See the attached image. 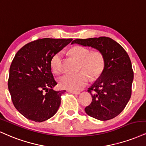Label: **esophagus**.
<instances>
[{
  "label": "esophagus",
  "mask_w": 146,
  "mask_h": 146,
  "mask_svg": "<svg viewBox=\"0 0 146 146\" xmlns=\"http://www.w3.org/2000/svg\"><path fill=\"white\" fill-rule=\"evenodd\" d=\"M70 93L72 94H76V95H78V94H80L79 92H75V91H69Z\"/></svg>",
  "instance_id": "1"
}]
</instances>
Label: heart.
<instances>
[{
  "mask_svg": "<svg viewBox=\"0 0 146 146\" xmlns=\"http://www.w3.org/2000/svg\"><path fill=\"white\" fill-rule=\"evenodd\" d=\"M69 53L73 58L80 61V68H83L92 78L98 77L103 71L104 56L99 51L89 52L87 48L76 46L72 48ZM61 52L56 53L52 56L50 61V67L53 72L55 74L61 72ZM85 72L80 71L75 74H66L60 77L58 80L59 86L61 89L70 91L82 90L89 82V76Z\"/></svg>",
  "mask_w": 146,
  "mask_h": 146,
  "instance_id": "obj_1",
  "label": "heart"
}]
</instances>
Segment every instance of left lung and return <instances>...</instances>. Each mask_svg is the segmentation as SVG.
<instances>
[{
  "instance_id": "obj_1",
  "label": "left lung",
  "mask_w": 146,
  "mask_h": 146,
  "mask_svg": "<svg viewBox=\"0 0 146 146\" xmlns=\"http://www.w3.org/2000/svg\"><path fill=\"white\" fill-rule=\"evenodd\" d=\"M73 44L93 48L102 53L104 59L103 71L88 90L92 101L85 107V113L98 120L113 119L124 110L131 96L134 74L127 52L107 37L77 39Z\"/></svg>"
}]
</instances>
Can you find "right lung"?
<instances>
[{
    "label": "right lung",
    "mask_w": 146,
    "mask_h": 146,
    "mask_svg": "<svg viewBox=\"0 0 146 146\" xmlns=\"http://www.w3.org/2000/svg\"><path fill=\"white\" fill-rule=\"evenodd\" d=\"M72 39L44 38L29 43L15 54L9 68L8 88L15 109L30 120L52 117L61 104L63 91L53 90L50 61Z\"/></svg>",
    "instance_id": "1"
}]
</instances>
